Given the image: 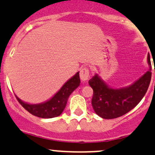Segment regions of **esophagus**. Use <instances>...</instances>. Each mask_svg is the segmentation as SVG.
I'll return each instance as SVG.
<instances>
[{"label":"esophagus","mask_w":155,"mask_h":155,"mask_svg":"<svg viewBox=\"0 0 155 155\" xmlns=\"http://www.w3.org/2000/svg\"><path fill=\"white\" fill-rule=\"evenodd\" d=\"M80 78L82 81H87L89 78V70L87 67L81 68V71H80Z\"/></svg>","instance_id":"obj_1"}]
</instances>
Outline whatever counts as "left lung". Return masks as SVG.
<instances>
[{
  "label": "left lung",
  "instance_id": "1",
  "mask_svg": "<svg viewBox=\"0 0 155 155\" xmlns=\"http://www.w3.org/2000/svg\"><path fill=\"white\" fill-rule=\"evenodd\" d=\"M148 63L150 69L131 86L123 89H111L98 75L89 81L93 89L92 105L95 113L103 119L120 117L137 106L147 92L151 78L149 54ZM155 72V71H154Z\"/></svg>",
  "mask_w": 155,
  "mask_h": 155
}]
</instances>
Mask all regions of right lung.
<instances>
[{
    "instance_id": "add662e5",
    "label": "right lung",
    "mask_w": 155,
    "mask_h": 155,
    "mask_svg": "<svg viewBox=\"0 0 155 155\" xmlns=\"http://www.w3.org/2000/svg\"><path fill=\"white\" fill-rule=\"evenodd\" d=\"M80 82L79 72H78L67 81L51 99L39 104H29L21 101L17 96L16 98L20 104L33 116L44 119L57 117L64 110L68 97L78 87Z\"/></svg>"
}]
</instances>
